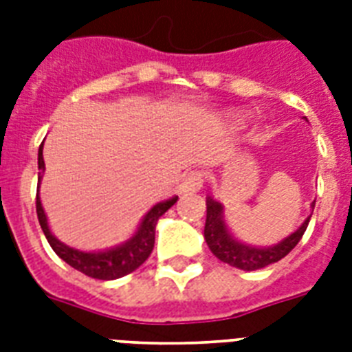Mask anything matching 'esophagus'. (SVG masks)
Wrapping results in <instances>:
<instances>
[{"label": "esophagus", "mask_w": 352, "mask_h": 352, "mask_svg": "<svg viewBox=\"0 0 352 352\" xmlns=\"http://www.w3.org/2000/svg\"><path fill=\"white\" fill-rule=\"evenodd\" d=\"M203 171H192V173H188V175L182 179L179 190H181V193H195L203 188Z\"/></svg>", "instance_id": "esophagus-1"}]
</instances>
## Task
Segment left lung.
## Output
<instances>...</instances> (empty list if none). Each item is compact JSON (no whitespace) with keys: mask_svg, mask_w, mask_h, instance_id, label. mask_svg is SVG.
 I'll return each instance as SVG.
<instances>
[{"mask_svg":"<svg viewBox=\"0 0 352 352\" xmlns=\"http://www.w3.org/2000/svg\"><path fill=\"white\" fill-rule=\"evenodd\" d=\"M316 203V201H314ZM314 203L311 204L314 210ZM225 208L219 201L212 197H206V225H204V239L206 245L212 250L217 259L223 263H228L230 267L241 268V270H257V268H265L272 263H278L283 259L292 248H294L300 239L303 237L307 230V225L311 221V215L307 217L298 230H294L285 239L272 246H252L246 243H241L235 239L228 226L225 223Z\"/></svg>","mask_w":352,"mask_h":352,"instance_id":"obj_1","label":"left lung"}]
</instances>
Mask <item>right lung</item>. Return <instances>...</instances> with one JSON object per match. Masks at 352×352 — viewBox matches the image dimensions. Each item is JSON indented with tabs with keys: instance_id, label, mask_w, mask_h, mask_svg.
I'll use <instances>...</instances> for the list:
<instances>
[{
	"instance_id": "obj_1",
	"label": "right lung",
	"mask_w": 352,
	"mask_h": 352,
	"mask_svg": "<svg viewBox=\"0 0 352 352\" xmlns=\"http://www.w3.org/2000/svg\"><path fill=\"white\" fill-rule=\"evenodd\" d=\"M38 193H36V214H38V221L43 234H45L47 241L51 248L58 254V257H62L63 261L71 265L73 268L80 270L85 276L95 279H118L126 274H131L133 270H137L146 259L149 257L151 250L155 245V228H157V221L168 212V210L177 203L175 197L166 199L160 201L149 210L148 214L144 215L140 225L135 230V234L127 241L120 243L117 246L106 248V250H96V252H85L73 248V246L65 245L60 239L54 237V234L49 228L47 223L45 210L41 206L40 199V184L43 179V171H45V162H43V144L38 149Z\"/></svg>"
}]
</instances>
